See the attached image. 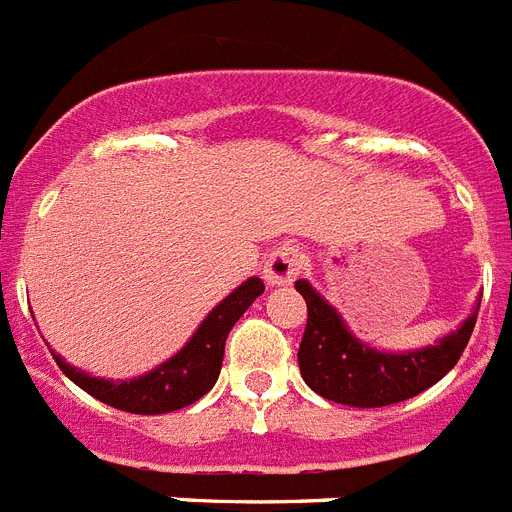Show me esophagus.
<instances>
[{
    "label": "esophagus",
    "instance_id": "obj_1",
    "mask_svg": "<svg viewBox=\"0 0 512 512\" xmlns=\"http://www.w3.org/2000/svg\"><path fill=\"white\" fill-rule=\"evenodd\" d=\"M302 265V252L289 247V244H283V247H278L276 252L268 257V263H265L263 268V278L268 281V286H289V283L299 276Z\"/></svg>",
    "mask_w": 512,
    "mask_h": 512
}]
</instances>
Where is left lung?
Masks as SVG:
<instances>
[{
    "label": "left lung",
    "mask_w": 512,
    "mask_h": 512,
    "mask_svg": "<svg viewBox=\"0 0 512 512\" xmlns=\"http://www.w3.org/2000/svg\"><path fill=\"white\" fill-rule=\"evenodd\" d=\"M296 291L307 302V328L299 346L304 382L322 398L356 409L406 401L442 380L461 359L482 304L479 299L471 315L432 346L385 351L356 338L341 312L307 278L296 281Z\"/></svg>",
    "instance_id": "left-lung-1"
}]
</instances>
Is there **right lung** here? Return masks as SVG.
<instances>
[{"mask_svg":"<svg viewBox=\"0 0 512 512\" xmlns=\"http://www.w3.org/2000/svg\"><path fill=\"white\" fill-rule=\"evenodd\" d=\"M263 291L265 283L257 276L239 283L226 299H221L210 309L208 317L197 325V330L182 349L158 364L156 369L132 377V380L93 377L85 369L67 364L54 351L51 356L77 388H83L85 393H90L106 406L130 411V414H169V411L184 409V406L200 401L216 385L218 375H221L226 336L234 328V322L247 312L249 304Z\"/></svg>","mask_w":512,"mask_h":512,"instance_id":"obj_1","label":"right lung"}]
</instances>
